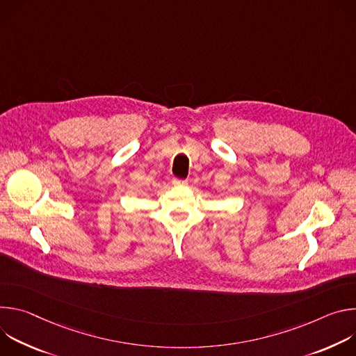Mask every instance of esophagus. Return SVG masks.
Here are the masks:
<instances>
[{"mask_svg":"<svg viewBox=\"0 0 356 356\" xmlns=\"http://www.w3.org/2000/svg\"><path fill=\"white\" fill-rule=\"evenodd\" d=\"M173 184L175 186H186L187 180H181V179H173Z\"/></svg>","mask_w":356,"mask_h":356,"instance_id":"1","label":"esophagus"}]
</instances>
